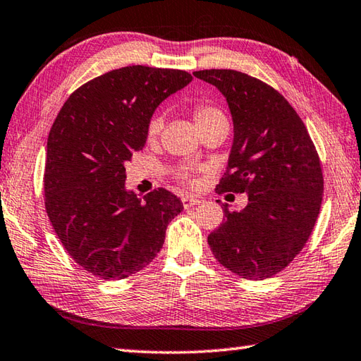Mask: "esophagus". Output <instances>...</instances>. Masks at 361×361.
<instances>
[{
	"label": "esophagus",
	"mask_w": 361,
	"mask_h": 361,
	"mask_svg": "<svg viewBox=\"0 0 361 361\" xmlns=\"http://www.w3.org/2000/svg\"><path fill=\"white\" fill-rule=\"evenodd\" d=\"M202 202H203L202 197H197V195H185V197H183V207H185V208L195 207V204H200Z\"/></svg>",
	"instance_id": "obj_1"
}]
</instances>
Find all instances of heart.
I'll use <instances>...</instances> for the list:
<instances>
[{"instance_id": "heart-1", "label": "heart", "mask_w": 361, "mask_h": 361, "mask_svg": "<svg viewBox=\"0 0 361 361\" xmlns=\"http://www.w3.org/2000/svg\"><path fill=\"white\" fill-rule=\"evenodd\" d=\"M224 114L219 109L213 108V106H199V108H195L194 111V120L195 123L199 125V128L203 125H207L208 122H213L216 118H222ZM161 126H162V118L161 117H154L150 125H148V136L153 137L157 136V134L161 131ZM181 176H188V172L183 171L180 172Z\"/></svg>"}]
</instances>
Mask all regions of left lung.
Segmentation results:
<instances>
[{"label": "left lung", "instance_id": "1", "mask_svg": "<svg viewBox=\"0 0 361 361\" xmlns=\"http://www.w3.org/2000/svg\"><path fill=\"white\" fill-rule=\"evenodd\" d=\"M228 103L233 145L217 192H245L247 207H224L209 233L216 259L247 280L269 279L291 263L312 235L324 180L316 148L298 112L266 82L236 70H200Z\"/></svg>", "mask_w": 361, "mask_h": 361}]
</instances>
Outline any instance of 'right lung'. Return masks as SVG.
Segmentation results:
<instances>
[{
	"instance_id": "right-lung-1",
	"label": "right lung",
	"mask_w": 361,
	"mask_h": 361,
	"mask_svg": "<svg viewBox=\"0 0 361 361\" xmlns=\"http://www.w3.org/2000/svg\"><path fill=\"white\" fill-rule=\"evenodd\" d=\"M190 81L183 70H112L76 89L49 130L47 214L70 257L97 277L122 280L144 269L183 211L167 189L144 202L126 189L125 162L144 148L158 106Z\"/></svg>"
}]
</instances>
